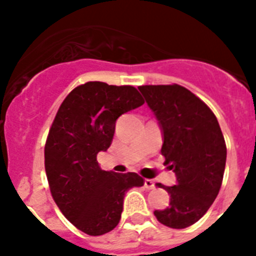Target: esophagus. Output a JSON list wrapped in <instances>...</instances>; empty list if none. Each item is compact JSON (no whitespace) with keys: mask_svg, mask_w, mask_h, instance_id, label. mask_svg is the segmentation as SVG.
<instances>
[{"mask_svg":"<svg viewBox=\"0 0 256 256\" xmlns=\"http://www.w3.org/2000/svg\"><path fill=\"white\" fill-rule=\"evenodd\" d=\"M144 187L148 188V190H152V188H154V187H156V183L152 182V179H144Z\"/></svg>","mask_w":256,"mask_h":256,"instance_id":"34e87169","label":"esophagus"}]
</instances>
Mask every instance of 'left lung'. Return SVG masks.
I'll use <instances>...</instances> for the list:
<instances>
[{
	"instance_id": "1",
	"label": "left lung",
	"mask_w": 256,
	"mask_h": 256,
	"mask_svg": "<svg viewBox=\"0 0 256 256\" xmlns=\"http://www.w3.org/2000/svg\"><path fill=\"white\" fill-rule=\"evenodd\" d=\"M162 132L164 164L175 172L168 207L154 215L164 226L186 228L206 214L222 186L226 144L207 104L179 85L140 86Z\"/></svg>"
}]
</instances>
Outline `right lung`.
<instances>
[{
  "instance_id": "obj_1",
  "label": "right lung",
  "mask_w": 256,
  "mask_h": 256,
  "mask_svg": "<svg viewBox=\"0 0 256 256\" xmlns=\"http://www.w3.org/2000/svg\"><path fill=\"white\" fill-rule=\"evenodd\" d=\"M144 104L132 86L86 82L58 108L45 146L46 175L62 214L86 234L112 231L120 223L126 191L144 186L136 172L104 171L96 160L112 144L116 120Z\"/></svg>"
}]
</instances>
